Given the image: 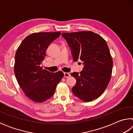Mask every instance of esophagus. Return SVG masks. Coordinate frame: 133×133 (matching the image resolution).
I'll use <instances>...</instances> for the list:
<instances>
[{"instance_id": "1", "label": "esophagus", "mask_w": 133, "mask_h": 133, "mask_svg": "<svg viewBox=\"0 0 133 133\" xmlns=\"http://www.w3.org/2000/svg\"><path fill=\"white\" fill-rule=\"evenodd\" d=\"M70 76V75L69 73H64V77L65 78H67Z\"/></svg>"}]
</instances>
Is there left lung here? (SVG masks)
I'll return each mask as SVG.
<instances>
[{"label": "left lung", "mask_w": 133, "mask_h": 133, "mask_svg": "<svg viewBox=\"0 0 133 133\" xmlns=\"http://www.w3.org/2000/svg\"><path fill=\"white\" fill-rule=\"evenodd\" d=\"M62 35L71 49L73 61L80 60L84 64L80 73H71L76 79L72 92L85 102L95 100L104 91L111 77L113 63L106 42L90 31Z\"/></svg>", "instance_id": "1"}]
</instances>
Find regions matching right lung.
<instances>
[{"instance_id": "obj_1", "label": "right lung", "mask_w": 133, "mask_h": 133, "mask_svg": "<svg viewBox=\"0 0 133 133\" xmlns=\"http://www.w3.org/2000/svg\"><path fill=\"white\" fill-rule=\"evenodd\" d=\"M60 34L33 33L28 36L17 49L14 66L16 78L26 96L33 102L42 103L51 98L63 77L62 71L50 73L40 66L46 57L47 49Z\"/></svg>"}]
</instances>
